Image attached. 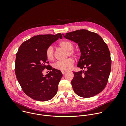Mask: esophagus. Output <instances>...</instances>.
<instances>
[{"label":"esophagus","mask_w":126,"mask_h":126,"mask_svg":"<svg viewBox=\"0 0 126 126\" xmlns=\"http://www.w3.org/2000/svg\"><path fill=\"white\" fill-rule=\"evenodd\" d=\"M61 72L62 73V74H65L66 72H67V71H61Z\"/></svg>","instance_id":"esophagus-1"}]
</instances>
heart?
Instances as JSON below:
<instances>
[{
  "instance_id": "heart-1",
  "label": "heart",
  "mask_w": 126,
  "mask_h": 126,
  "mask_svg": "<svg viewBox=\"0 0 126 126\" xmlns=\"http://www.w3.org/2000/svg\"><path fill=\"white\" fill-rule=\"evenodd\" d=\"M59 45L61 47L68 50L67 55H73L75 54V51L73 50L74 46L72 42L69 40H63L59 43ZM45 55L47 59L49 61H53L54 59V48L52 45H50L47 48L45 52ZM74 64V59L72 58H68L66 60L56 62L54 65V67L57 70L66 71L70 69L72 67Z\"/></svg>"
}]
</instances>
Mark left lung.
<instances>
[{"label":"left lung","instance_id":"8db88e82","mask_svg":"<svg viewBox=\"0 0 126 126\" xmlns=\"http://www.w3.org/2000/svg\"><path fill=\"white\" fill-rule=\"evenodd\" d=\"M62 35L78 43L81 55L77 67L87 69L73 72L71 84L74 92L83 98L100 93L107 84L111 69L110 52L107 44L99 35L85 29Z\"/></svg>","mask_w":126,"mask_h":126}]
</instances>
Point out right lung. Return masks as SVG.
Returning a JSON list of instances; mask_svg holds the SVG:
<instances>
[{
    "mask_svg": "<svg viewBox=\"0 0 126 126\" xmlns=\"http://www.w3.org/2000/svg\"><path fill=\"white\" fill-rule=\"evenodd\" d=\"M59 38H62L61 33L35 36L24 41L16 53V78L25 94L35 100L47 101L57 93L62 74L60 70L47 65L49 62L45 52ZM45 68L51 71L44 76L42 72Z\"/></svg>",
    "mask_w": 126,
    "mask_h": 126,
    "instance_id": "obj_1",
    "label": "right lung"
}]
</instances>
